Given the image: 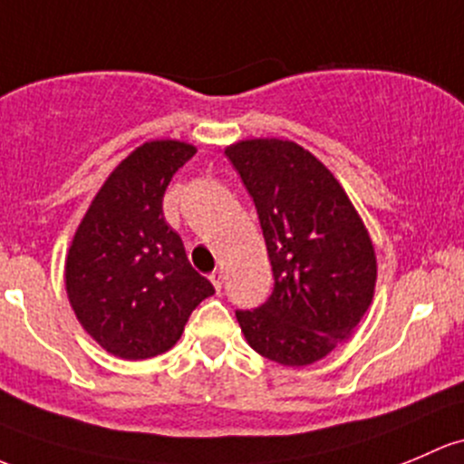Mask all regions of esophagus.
I'll list each match as a JSON object with an SVG mask.
<instances>
[{
  "label": "esophagus",
  "mask_w": 464,
  "mask_h": 464,
  "mask_svg": "<svg viewBox=\"0 0 464 464\" xmlns=\"http://www.w3.org/2000/svg\"><path fill=\"white\" fill-rule=\"evenodd\" d=\"M208 280L213 282V286H216L218 291H222V285H224V273L219 271V269H216L211 273V276H208Z\"/></svg>",
  "instance_id": "34e87169"
}]
</instances>
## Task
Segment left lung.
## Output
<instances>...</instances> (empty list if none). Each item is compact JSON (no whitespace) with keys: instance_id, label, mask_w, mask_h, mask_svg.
Listing matches in <instances>:
<instances>
[{"instance_id":"1","label":"left lung","mask_w":464,"mask_h":464,"mask_svg":"<svg viewBox=\"0 0 464 464\" xmlns=\"http://www.w3.org/2000/svg\"><path fill=\"white\" fill-rule=\"evenodd\" d=\"M224 153L256 204L273 271L266 302L236 318L257 353L306 367L347 340L372 304L369 233L331 170L295 142L246 140Z\"/></svg>"}]
</instances>
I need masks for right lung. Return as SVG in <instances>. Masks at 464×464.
<instances>
[{
  "instance_id": "1",
  "label": "right lung",
  "mask_w": 464,
  "mask_h": 464,
  "mask_svg": "<svg viewBox=\"0 0 464 464\" xmlns=\"http://www.w3.org/2000/svg\"><path fill=\"white\" fill-rule=\"evenodd\" d=\"M195 155L191 144L146 142L92 199L66 257V291L77 320L109 353L144 360L164 353L211 282L188 262L162 199Z\"/></svg>"
}]
</instances>
